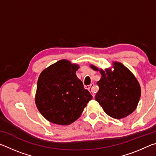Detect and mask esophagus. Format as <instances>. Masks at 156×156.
<instances>
[{"label": "esophagus", "instance_id": "34e87169", "mask_svg": "<svg viewBox=\"0 0 156 156\" xmlns=\"http://www.w3.org/2000/svg\"><path fill=\"white\" fill-rule=\"evenodd\" d=\"M86 87H87V89H89V91H90V93L91 94L92 96L94 97L95 96V94H96V91H97L96 89L94 87V84H91L90 85Z\"/></svg>", "mask_w": 156, "mask_h": 156}]
</instances>
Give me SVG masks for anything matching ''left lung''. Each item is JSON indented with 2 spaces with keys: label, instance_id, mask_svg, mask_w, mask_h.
<instances>
[{
  "label": "left lung",
  "instance_id": "obj_1",
  "mask_svg": "<svg viewBox=\"0 0 156 156\" xmlns=\"http://www.w3.org/2000/svg\"><path fill=\"white\" fill-rule=\"evenodd\" d=\"M90 67L102 76L97 83L100 89L95 99L104 112L118 120L133 113L141 96L140 85L133 73L117 61L112 62V67L105 70L94 65Z\"/></svg>",
  "mask_w": 156,
  "mask_h": 156
}]
</instances>
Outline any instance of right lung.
I'll return each mask as SVG.
<instances>
[{"instance_id": "right-lung-1", "label": "right lung", "mask_w": 156, "mask_h": 156, "mask_svg": "<svg viewBox=\"0 0 156 156\" xmlns=\"http://www.w3.org/2000/svg\"><path fill=\"white\" fill-rule=\"evenodd\" d=\"M79 65L60 60L41 73L37 83V109L50 122L69 125L78 119L92 96L76 74Z\"/></svg>"}]
</instances>
